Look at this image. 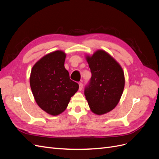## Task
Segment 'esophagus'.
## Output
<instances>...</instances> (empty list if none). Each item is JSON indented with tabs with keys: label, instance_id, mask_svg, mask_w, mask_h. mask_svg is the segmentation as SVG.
I'll list each match as a JSON object with an SVG mask.
<instances>
[{
	"label": "esophagus",
	"instance_id": "esophagus-1",
	"mask_svg": "<svg viewBox=\"0 0 159 159\" xmlns=\"http://www.w3.org/2000/svg\"><path fill=\"white\" fill-rule=\"evenodd\" d=\"M82 88H83V84L81 83V82H80L79 84V89L81 90V89H82Z\"/></svg>",
	"mask_w": 159,
	"mask_h": 159
}]
</instances>
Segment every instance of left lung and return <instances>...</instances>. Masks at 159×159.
<instances>
[{
	"mask_svg": "<svg viewBox=\"0 0 159 159\" xmlns=\"http://www.w3.org/2000/svg\"><path fill=\"white\" fill-rule=\"evenodd\" d=\"M91 78L85 89V96L91 111L103 115L113 110L119 102L125 87L121 66L107 52L98 50L86 55Z\"/></svg>",
	"mask_w": 159,
	"mask_h": 159,
	"instance_id": "1",
	"label": "left lung"
}]
</instances>
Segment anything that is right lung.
Listing matches in <instances>:
<instances>
[{
	"label": "right lung",
	"instance_id": "1",
	"mask_svg": "<svg viewBox=\"0 0 159 159\" xmlns=\"http://www.w3.org/2000/svg\"><path fill=\"white\" fill-rule=\"evenodd\" d=\"M66 54L62 50L49 53L32 67L30 85L36 103L51 115H60L68 105L70 98L79 89L70 78L64 67Z\"/></svg>",
	"mask_w": 159,
	"mask_h": 159
}]
</instances>
